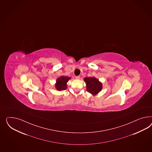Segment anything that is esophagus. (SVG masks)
Masks as SVG:
<instances>
[{
  "instance_id": "34e87169",
  "label": "esophagus",
  "mask_w": 152,
  "mask_h": 152,
  "mask_svg": "<svg viewBox=\"0 0 152 152\" xmlns=\"http://www.w3.org/2000/svg\"><path fill=\"white\" fill-rule=\"evenodd\" d=\"M75 79L79 80V79H80V77H79V76H76V77H75Z\"/></svg>"
}]
</instances>
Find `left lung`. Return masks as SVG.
I'll return each instance as SVG.
<instances>
[{
    "instance_id": "8db88e82",
    "label": "left lung",
    "mask_w": 152,
    "mask_h": 152,
    "mask_svg": "<svg viewBox=\"0 0 152 152\" xmlns=\"http://www.w3.org/2000/svg\"><path fill=\"white\" fill-rule=\"evenodd\" d=\"M84 80L86 84L87 91L93 96L97 95L102 91L103 85L99 79L95 77H86Z\"/></svg>"
}]
</instances>
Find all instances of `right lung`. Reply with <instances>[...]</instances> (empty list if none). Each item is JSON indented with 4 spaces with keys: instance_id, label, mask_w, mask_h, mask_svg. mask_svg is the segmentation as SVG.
<instances>
[{
    "instance_id": "right-lung-1",
    "label": "right lung",
    "mask_w": 152,
    "mask_h": 152,
    "mask_svg": "<svg viewBox=\"0 0 152 152\" xmlns=\"http://www.w3.org/2000/svg\"><path fill=\"white\" fill-rule=\"evenodd\" d=\"M70 79V77L66 76H61L57 78L55 88L57 91H61L65 90L67 88V82Z\"/></svg>"
}]
</instances>
